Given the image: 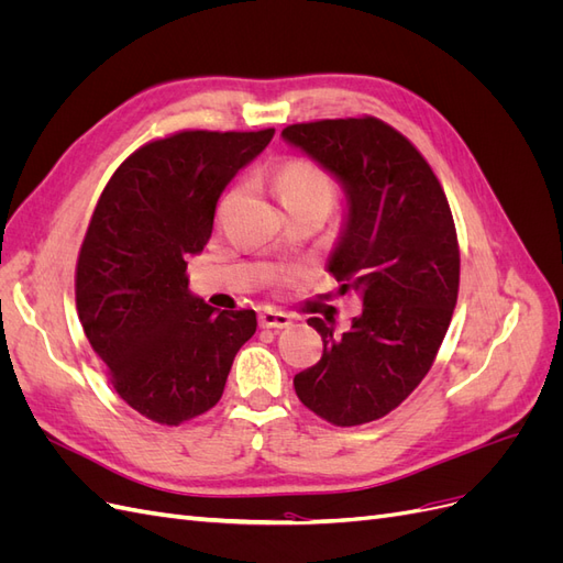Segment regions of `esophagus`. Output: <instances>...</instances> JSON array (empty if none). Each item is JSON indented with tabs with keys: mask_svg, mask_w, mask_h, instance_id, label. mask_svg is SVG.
<instances>
[{
	"mask_svg": "<svg viewBox=\"0 0 563 563\" xmlns=\"http://www.w3.org/2000/svg\"><path fill=\"white\" fill-rule=\"evenodd\" d=\"M258 321L263 329H286L288 323H291V317L284 312H277V310H265V312H261Z\"/></svg>",
	"mask_w": 563,
	"mask_h": 563,
	"instance_id": "34e87169",
	"label": "esophagus"
}]
</instances>
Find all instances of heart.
Listing matches in <instances>:
<instances>
[{
	"instance_id": "obj_1",
	"label": "heart",
	"mask_w": 563,
	"mask_h": 563,
	"mask_svg": "<svg viewBox=\"0 0 563 563\" xmlns=\"http://www.w3.org/2000/svg\"><path fill=\"white\" fill-rule=\"evenodd\" d=\"M277 192L286 211L302 209V207L331 209L333 197H335V185L331 174L321 164L312 159H291L279 168ZM236 197H240V187H232V190L223 197L220 211H225Z\"/></svg>"
}]
</instances>
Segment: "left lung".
I'll list each match as a JSON object with an SVG mask.
<instances>
[{
	"label": "left lung",
	"instance_id": "left-lung-1",
	"mask_svg": "<svg viewBox=\"0 0 563 563\" xmlns=\"http://www.w3.org/2000/svg\"><path fill=\"white\" fill-rule=\"evenodd\" d=\"M282 135L343 183L347 197L329 272L364 308L345 333L331 319H308L323 352L294 387L319 418L354 428L395 411L434 364L457 300L455 223L432 166L383 119H319Z\"/></svg>",
	"mask_w": 563,
	"mask_h": 563
}]
</instances>
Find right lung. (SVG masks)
I'll return each mask as SVG.
<instances>
[{"instance_id":"add662e5","label":"right lung","mask_w":563,"mask_h":563,"mask_svg":"<svg viewBox=\"0 0 563 563\" xmlns=\"http://www.w3.org/2000/svg\"><path fill=\"white\" fill-rule=\"evenodd\" d=\"M263 131H178L122 162L100 195L77 258L75 298L114 391L159 424L223 397L253 310L216 312L187 291V258L207 246L218 197L272 141Z\"/></svg>"}]
</instances>
